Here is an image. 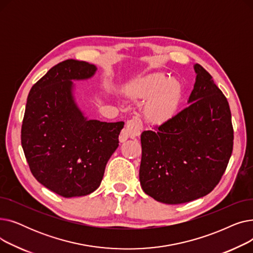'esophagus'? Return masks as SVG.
I'll return each mask as SVG.
<instances>
[{
  "instance_id": "obj_1",
  "label": "esophagus",
  "mask_w": 253,
  "mask_h": 253,
  "mask_svg": "<svg viewBox=\"0 0 253 253\" xmlns=\"http://www.w3.org/2000/svg\"><path fill=\"white\" fill-rule=\"evenodd\" d=\"M142 130V123L138 117H132L126 122L125 127L123 128L121 135H120V140L125 141L129 137H134L140 134Z\"/></svg>"
}]
</instances>
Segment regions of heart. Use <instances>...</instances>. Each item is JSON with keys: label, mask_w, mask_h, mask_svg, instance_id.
Here are the masks:
<instances>
[{"label": "heart", "mask_w": 253, "mask_h": 253, "mask_svg": "<svg viewBox=\"0 0 253 253\" xmlns=\"http://www.w3.org/2000/svg\"><path fill=\"white\" fill-rule=\"evenodd\" d=\"M129 94L139 99L153 97L145 108V116L152 122L162 123L174 115L180 99L181 87L164 75L155 74L131 84Z\"/></svg>", "instance_id": "heart-1"}]
</instances>
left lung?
<instances>
[{"instance_id": "left-lung-1", "label": "left lung", "mask_w": 253, "mask_h": 253, "mask_svg": "<svg viewBox=\"0 0 253 253\" xmlns=\"http://www.w3.org/2000/svg\"><path fill=\"white\" fill-rule=\"evenodd\" d=\"M195 70L190 104L140 136L141 188L166 204L187 203L209 194L233 152L229 102L202 65L195 64Z\"/></svg>"}]
</instances>
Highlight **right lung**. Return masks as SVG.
<instances>
[{
  "label": "right lung",
  "instance_id": "right-lung-1",
  "mask_svg": "<svg viewBox=\"0 0 253 253\" xmlns=\"http://www.w3.org/2000/svg\"><path fill=\"white\" fill-rule=\"evenodd\" d=\"M94 64L66 59L32 87L21 126V145L35 178L64 198L94 192L119 147L124 122L87 120L72 95V80L94 75Z\"/></svg>",
  "mask_w": 253,
  "mask_h": 253
}]
</instances>
